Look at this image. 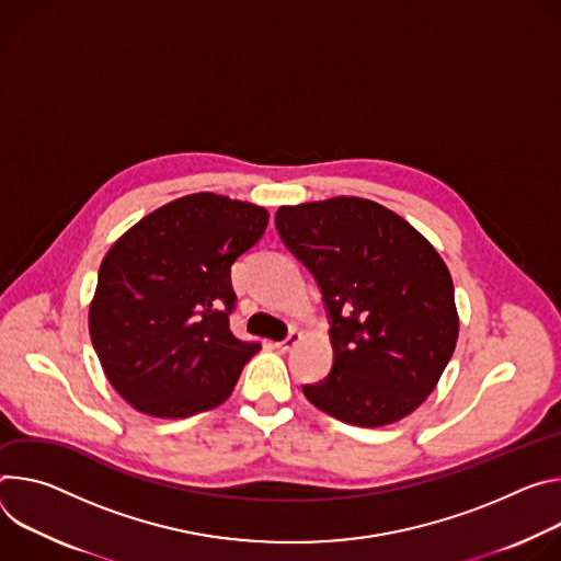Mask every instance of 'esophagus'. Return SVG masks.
<instances>
[{
	"mask_svg": "<svg viewBox=\"0 0 561 561\" xmlns=\"http://www.w3.org/2000/svg\"><path fill=\"white\" fill-rule=\"evenodd\" d=\"M302 341V332H298V330H294V332H289V336L285 339V341H280V343H276V347L280 350V352H291L298 343Z\"/></svg>",
	"mask_w": 561,
	"mask_h": 561,
	"instance_id": "34e87169",
	"label": "esophagus"
}]
</instances>
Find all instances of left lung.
Segmentation results:
<instances>
[{
    "instance_id": "obj_1",
    "label": "left lung",
    "mask_w": 561,
    "mask_h": 561,
    "mask_svg": "<svg viewBox=\"0 0 561 561\" xmlns=\"http://www.w3.org/2000/svg\"><path fill=\"white\" fill-rule=\"evenodd\" d=\"M276 229L314 274L330 312L334 365L307 401L360 427L412 414L437 388L457 347L448 265L388 207L356 196L285 205Z\"/></svg>"
}]
</instances>
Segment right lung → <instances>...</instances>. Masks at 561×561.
Segmentation results:
<instances>
[{
  "label": "right lung",
  "instance_id": "obj_1",
  "mask_svg": "<svg viewBox=\"0 0 561 561\" xmlns=\"http://www.w3.org/2000/svg\"><path fill=\"white\" fill-rule=\"evenodd\" d=\"M270 211L211 192L147 214L106 252L89 334L113 390L142 414L184 419L229 399L261 345L231 334V265Z\"/></svg>",
  "mask_w": 561,
  "mask_h": 561
}]
</instances>
